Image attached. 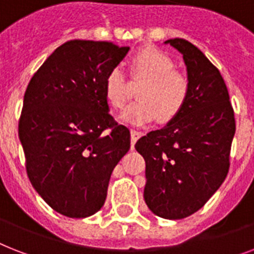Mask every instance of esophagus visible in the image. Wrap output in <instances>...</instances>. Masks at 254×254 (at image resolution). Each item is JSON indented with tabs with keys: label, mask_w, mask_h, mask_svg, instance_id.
<instances>
[{
	"label": "esophagus",
	"mask_w": 254,
	"mask_h": 254,
	"mask_svg": "<svg viewBox=\"0 0 254 254\" xmlns=\"http://www.w3.org/2000/svg\"><path fill=\"white\" fill-rule=\"evenodd\" d=\"M142 135L141 131H138V130H131L130 131V138H131V148L134 147V145H135V142H137V139Z\"/></svg>",
	"instance_id": "esophagus-1"
}]
</instances>
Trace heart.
<instances>
[{"label":"heart","instance_id":"obj_1","mask_svg":"<svg viewBox=\"0 0 254 254\" xmlns=\"http://www.w3.org/2000/svg\"><path fill=\"white\" fill-rule=\"evenodd\" d=\"M129 77L142 83L135 92L138 100L124 112V121L142 125L158 117L159 123H168L184 108L190 88L189 78L176 70L174 59L160 49L145 47L134 53L129 63ZM104 94L112 108L125 107L129 83L120 67H113L107 74Z\"/></svg>","mask_w":254,"mask_h":254}]
</instances>
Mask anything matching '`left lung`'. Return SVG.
Segmentation results:
<instances>
[{"mask_svg":"<svg viewBox=\"0 0 254 254\" xmlns=\"http://www.w3.org/2000/svg\"><path fill=\"white\" fill-rule=\"evenodd\" d=\"M166 43L184 57L189 96L174 120L139 138L135 150L146 162L148 209L160 218L183 219L198 211L227 177L236 125L219 70L188 40Z\"/></svg>","mask_w":254,"mask_h":254,"instance_id":"left-lung-1","label":"left lung"}]
</instances>
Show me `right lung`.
<instances>
[{
	"label": "right lung",
	"mask_w": 254,
	"mask_h": 254,
	"mask_svg": "<svg viewBox=\"0 0 254 254\" xmlns=\"http://www.w3.org/2000/svg\"><path fill=\"white\" fill-rule=\"evenodd\" d=\"M129 51L109 41L69 40L32 75L18 133L27 176L53 210L86 218L102 209L130 131L109 113L104 80Z\"/></svg>",
	"instance_id": "1"
}]
</instances>
